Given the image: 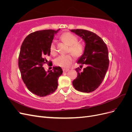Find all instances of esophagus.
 Returning <instances> with one entry per match:
<instances>
[{
    "label": "esophagus",
    "instance_id": "esophagus-1",
    "mask_svg": "<svg viewBox=\"0 0 132 132\" xmlns=\"http://www.w3.org/2000/svg\"><path fill=\"white\" fill-rule=\"evenodd\" d=\"M63 72H67V71H68L69 70V69H63Z\"/></svg>",
    "mask_w": 132,
    "mask_h": 132
}]
</instances>
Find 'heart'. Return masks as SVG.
I'll list each match as a JSON object with an SVG mask.
<instances>
[{
    "label": "heart",
    "mask_w": 132,
    "mask_h": 132,
    "mask_svg": "<svg viewBox=\"0 0 132 132\" xmlns=\"http://www.w3.org/2000/svg\"><path fill=\"white\" fill-rule=\"evenodd\" d=\"M61 38L67 45L70 46L68 51L71 52L75 57L81 56L84 52V47L82 44L78 43V38L73 34L70 32L63 34ZM50 52L51 54L55 55L57 54V51L55 42L51 43L50 46ZM73 61V58L70 54L60 55L55 60V64L58 66L63 68H68Z\"/></svg>",
    "instance_id": "b5f03b06"
}]
</instances>
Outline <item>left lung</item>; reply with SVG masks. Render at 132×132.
<instances>
[{"label":"left lung","instance_id":"8db88e82","mask_svg":"<svg viewBox=\"0 0 132 132\" xmlns=\"http://www.w3.org/2000/svg\"><path fill=\"white\" fill-rule=\"evenodd\" d=\"M70 31L80 37L85 43L84 53L77 62L87 65L80 73L76 69L78 75L73 81V85L79 91L91 93L104 79L109 65V51L102 39L93 32L82 29Z\"/></svg>","mask_w":132,"mask_h":132}]
</instances>
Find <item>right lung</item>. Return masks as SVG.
Here are the masks:
<instances>
[{"mask_svg":"<svg viewBox=\"0 0 132 132\" xmlns=\"http://www.w3.org/2000/svg\"><path fill=\"white\" fill-rule=\"evenodd\" d=\"M60 29L34 32L25 38L19 57V68L27 89L40 97L53 93L58 86V80L63 73L60 67H53L46 71L42 67L50 55V46L54 36Z\"/></svg>","mask_w":132,"mask_h":132,"instance_id":"right-lung-1","label":"right lung"}]
</instances>
